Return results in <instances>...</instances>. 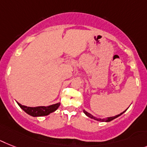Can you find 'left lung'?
<instances>
[{"mask_svg": "<svg viewBox=\"0 0 147 147\" xmlns=\"http://www.w3.org/2000/svg\"><path fill=\"white\" fill-rule=\"evenodd\" d=\"M126 111V110H125V111H123L122 113H121L120 114L117 115V116H111V117H107V118H105V119H100V118H97V117H95V116H94L93 115H92L91 113H88L87 111H86L85 110H83V113H84L88 117H89V118L92 119H94V120H97V121H98V122H110V121H112V120L115 119L116 118H117V117H119V116H121L122 114H123Z\"/></svg>", "mask_w": 147, "mask_h": 147, "instance_id": "obj_1", "label": "left lung"}]
</instances>
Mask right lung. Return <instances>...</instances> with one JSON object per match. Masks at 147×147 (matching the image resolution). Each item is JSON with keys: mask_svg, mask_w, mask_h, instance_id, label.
Instances as JSON below:
<instances>
[{"mask_svg": "<svg viewBox=\"0 0 147 147\" xmlns=\"http://www.w3.org/2000/svg\"><path fill=\"white\" fill-rule=\"evenodd\" d=\"M21 109H22L26 113L33 117H37V116H44L50 114L52 113L55 112L60 106L61 103L52 104L49 106H39V107H27L22 105L21 104L17 102Z\"/></svg>", "mask_w": 147, "mask_h": 147, "instance_id": "add662e5", "label": "right lung"}]
</instances>
